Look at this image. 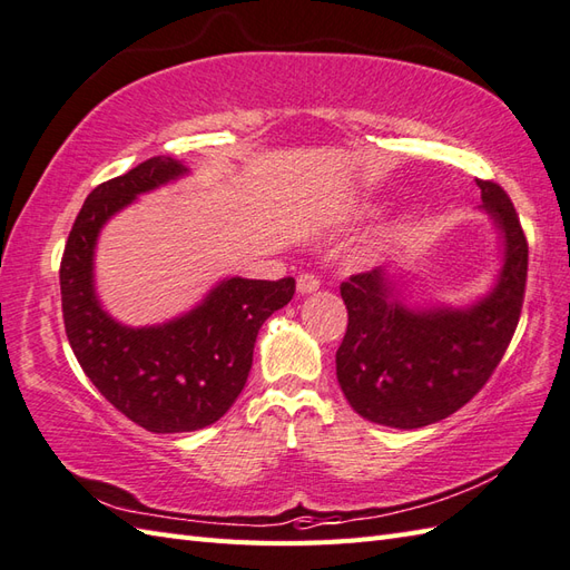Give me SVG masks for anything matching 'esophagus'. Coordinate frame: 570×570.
<instances>
[{
    "label": "esophagus",
    "instance_id": "34e87169",
    "mask_svg": "<svg viewBox=\"0 0 570 570\" xmlns=\"http://www.w3.org/2000/svg\"><path fill=\"white\" fill-rule=\"evenodd\" d=\"M317 288H321V282H317V276H313V274H301L298 279H296L298 296H308V294H313V291H317Z\"/></svg>",
    "mask_w": 570,
    "mask_h": 570
}]
</instances>
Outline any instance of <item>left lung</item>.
<instances>
[{
    "label": "left lung",
    "mask_w": 570,
    "mask_h": 570,
    "mask_svg": "<svg viewBox=\"0 0 570 570\" xmlns=\"http://www.w3.org/2000/svg\"><path fill=\"white\" fill-rule=\"evenodd\" d=\"M500 235V269L469 306H413L395 267L354 274L340 286L347 333L337 350V381L347 403L376 425L417 430L466 405L491 379L520 321L527 240L510 196L475 179Z\"/></svg>",
    "instance_id": "obj_1"
}]
</instances>
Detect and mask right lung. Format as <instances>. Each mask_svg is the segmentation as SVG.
<instances>
[{
    "instance_id": "1",
    "label": "right lung",
    "mask_w": 570,
    "mask_h": 570,
    "mask_svg": "<svg viewBox=\"0 0 570 570\" xmlns=\"http://www.w3.org/2000/svg\"><path fill=\"white\" fill-rule=\"evenodd\" d=\"M189 175L175 157H150L87 196L65 245L60 294L65 333L79 366L116 410L157 434L214 425L240 395L262 323L296 291L279 282L225 276L187 313L157 325H124L95 284L99 233L118 210Z\"/></svg>"
}]
</instances>
